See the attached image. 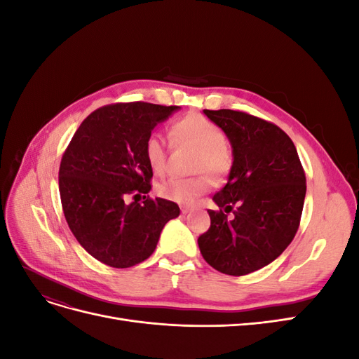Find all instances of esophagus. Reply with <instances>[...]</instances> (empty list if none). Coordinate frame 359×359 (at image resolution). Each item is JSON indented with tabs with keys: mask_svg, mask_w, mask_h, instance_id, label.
<instances>
[{
	"mask_svg": "<svg viewBox=\"0 0 359 359\" xmlns=\"http://www.w3.org/2000/svg\"><path fill=\"white\" fill-rule=\"evenodd\" d=\"M190 211V206H181V212L182 214H187Z\"/></svg>",
	"mask_w": 359,
	"mask_h": 359,
	"instance_id": "esophagus-1",
	"label": "esophagus"
}]
</instances>
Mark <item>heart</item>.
<instances>
[{
  "label": "heart",
  "instance_id": "obj_1",
  "mask_svg": "<svg viewBox=\"0 0 359 359\" xmlns=\"http://www.w3.org/2000/svg\"><path fill=\"white\" fill-rule=\"evenodd\" d=\"M169 136L173 145H189L196 148L194 170L208 172L214 178H223L233 165V151L227 142L223 130L211 119L201 114H189L170 126ZM148 166L157 175L168 169L169 148L160 135L151 133L144 147ZM211 189V178L206 173L191 178H170L158 184L161 198L178 203H191L201 194Z\"/></svg>",
  "mask_w": 359,
  "mask_h": 359
}]
</instances>
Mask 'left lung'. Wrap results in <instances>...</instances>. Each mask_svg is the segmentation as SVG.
<instances>
[{
  "mask_svg": "<svg viewBox=\"0 0 359 359\" xmlns=\"http://www.w3.org/2000/svg\"><path fill=\"white\" fill-rule=\"evenodd\" d=\"M203 112L229 137L233 165L226 186L214 194L219 211L208 210L211 226L198 244L214 269L245 276L276 260L295 238L306 172L278 126L241 111Z\"/></svg>",
  "mask_w": 359,
  "mask_h": 359,
  "instance_id": "8db88e82",
  "label": "left lung"
}]
</instances>
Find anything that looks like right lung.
Returning a JSON list of instances; mask_svg holds the SVG:
<instances>
[{"label": "right lung", "mask_w": 359, "mask_h": 359, "mask_svg": "<svg viewBox=\"0 0 359 359\" xmlns=\"http://www.w3.org/2000/svg\"><path fill=\"white\" fill-rule=\"evenodd\" d=\"M177 109L147 102L102 106L64 151L58 173L64 217L78 243L104 265L144 262L165 224L180 215L175 202L148 196L153 169L144 153L154 127ZM142 194L144 201H136Z\"/></svg>", "instance_id": "1"}]
</instances>
